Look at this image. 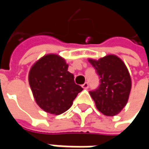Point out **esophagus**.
<instances>
[{
    "instance_id": "34e87169",
    "label": "esophagus",
    "mask_w": 149,
    "mask_h": 149,
    "mask_svg": "<svg viewBox=\"0 0 149 149\" xmlns=\"http://www.w3.org/2000/svg\"><path fill=\"white\" fill-rule=\"evenodd\" d=\"M82 88H83V89H88V88H89V84L84 83V84H82Z\"/></svg>"
}]
</instances>
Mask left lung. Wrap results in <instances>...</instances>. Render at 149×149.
<instances>
[{
    "label": "left lung",
    "instance_id": "8db88e82",
    "mask_svg": "<svg viewBox=\"0 0 149 149\" xmlns=\"http://www.w3.org/2000/svg\"><path fill=\"white\" fill-rule=\"evenodd\" d=\"M88 60L100 78V87L89 92L96 108L106 116L117 115L127 104L132 87L127 66L115 54Z\"/></svg>",
    "mask_w": 149,
    "mask_h": 149
}]
</instances>
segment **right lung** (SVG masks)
<instances>
[{
  "label": "right lung",
  "mask_w": 149,
  "mask_h": 149,
  "mask_svg": "<svg viewBox=\"0 0 149 149\" xmlns=\"http://www.w3.org/2000/svg\"><path fill=\"white\" fill-rule=\"evenodd\" d=\"M65 60L47 54L31 66L28 80L38 106L46 113L59 115L67 111L83 89L74 83Z\"/></svg>",
  "instance_id": "obj_1"
}]
</instances>
